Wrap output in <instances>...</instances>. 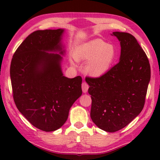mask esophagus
I'll list each match as a JSON object with an SVG mask.
<instances>
[{"instance_id": "34e87169", "label": "esophagus", "mask_w": 160, "mask_h": 160, "mask_svg": "<svg viewBox=\"0 0 160 160\" xmlns=\"http://www.w3.org/2000/svg\"><path fill=\"white\" fill-rule=\"evenodd\" d=\"M82 88L83 92L86 93V92H87V91H88L89 85L87 84V83H86V82H83L82 84Z\"/></svg>"}]
</instances>
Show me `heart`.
I'll return each mask as SVG.
<instances>
[{
  "label": "heart",
  "mask_w": 160,
  "mask_h": 160,
  "mask_svg": "<svg viewBox=\"0 0 160 160\" xmlns=\"http://www.w3.org/2000/svg\"><path fill=\"white\" fill-rule=\"evenodd\" d=\"M115 58L114 47L101 39H95L78 46L75 51L78 61H87L85 71L88 74L99 77L106 73Z\"/></svg>",
  "instance_id": "b5f03b06"
}]
</instances>
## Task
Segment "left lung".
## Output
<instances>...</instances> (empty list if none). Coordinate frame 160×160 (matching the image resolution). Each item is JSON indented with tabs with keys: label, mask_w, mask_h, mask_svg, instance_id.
Masks as SVG:
<instances>
[{
	"label": "left lung",
	"mask_w": 160,
	"mask_h": 160,
	"mask_svg": "<svg viewBox=\"0 0 160 160\" xmlns=\"http://www.w3.org/2000/svg\"><path fill=\"white\" fill-rule=\"evenodd\" d=\"M120 41L119 62L103 75L85 78L91 95L90 117L101 130L117 132L143 110L151 68L145 52L132 35L113 32Z\"/></svg>",
	"instance_id": "obj_1"
}]
</instances>
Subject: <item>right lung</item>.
Returning a JSON list of instances; mask_svg holds the SVG:
<instances>
[{"mask_svg":"<svg viewBox=\"0 0 160 160\" xmlns=\"http://www.w3.org/2000/svg\"><path fill=\"white\" fill-rule=\"evenodd\" d=\"M63 29L36 30L17 48L10 66L13 98L17 108L30 124L52 132L61 128L69 110L82 95L80 76H63L60 54Z\"/></svg>","mask_w":160,"mask_h":160,"instance_id":"1","label":"right lung"}]
</instances>
